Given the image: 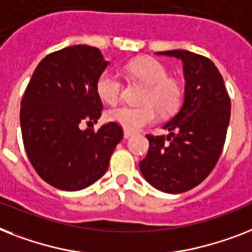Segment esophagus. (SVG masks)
<instances>
[{
    "instance_id": "obj_1",
    "label": "esophagus",
    "mask_w": 252,
    "mask_h": 252,
    "mask_svg": "<svg viewBox=\"0 0 252 252\" xmlns=\"http://www.w3.org/2000/svg\"><path fill=\"white\" fill-rule=\"evenodd\" d=\"M132 136V133L128 132V130H124V138H129Z\"/></svg>"
}]
</instances>
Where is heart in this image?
I'll list each match as a JSON object with an SVG mask.
<instances>
[{
    "instance_id": "heart-1",
    "label": "heart",
    "mask_w": 252,
    "mask_h": 252,
    "mask_svg": "<svg viewBox=\"0 0 252 252\" xmlns=\"http://www.w3.org/2000/svg\"><path fill=\"white\" fill-rule=\"evenodd\" d=\"M126 72L133 79L146 84L141 95V106L122 105L107 111V119L122 126L128 132H134L150 126L161 115H171L179 110L183 98V88L179 80L168 76L165 66L158 59L145 57L128 63ZM95 89L102 101L114 105L120 99L123 83L114 71L106 69L98 76Z\"/></svg>"
}]
</instances>
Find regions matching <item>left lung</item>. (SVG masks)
Segmentation results:
<instances>
[{"label":"left lung","instance_id":"obj_1","mask_svg":"<svg viewBox=\"0 0 252 252\" xmlns=\"http://www.w3.org/2000/svg\"><path fill=\"white\" fill-rule=\"evenodd\" d=\"M184 63L185 99L164 126L168 136L146 134L149 151L140 161L149 184L164 193H184L199 185L215 168L225 144L230 98L211 59L188 50L159 52Z\"/></svg>","mask_w":252,"mask_h":252}]
</instances>
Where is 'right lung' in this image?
I'll return each mask as SVG.
<instances>
[{"label": "right lung", "mask_w": 252, "mask_h": 252, "mask_svg": "<svg viewBox=\"0 0 252 252\" xmlns=\"http://www.w3.org/2000/svg\"><path fill=\"white\" fill-rule=\"evenodd\" d=\"M107 64L99 49L68 46L46 55L27 85L20 107L26 153L41 179L57 189L81 190L101 179L122 141L116 123L92 128L102 115L95 84Z\"/></svg>", "instance_id": "1"}]
</instances>
